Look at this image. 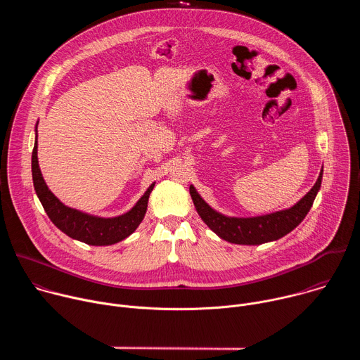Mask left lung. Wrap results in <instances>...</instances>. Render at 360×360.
<instances>
[{"label": "left lung", "instance_id": "1", "mask_svg": "<svg viewBox=\"0 0 360 360\" xmlns=\"http://www.w3.org/2000/svg\"><path fill=\"white\" fill-rule=\"evenodd\" d=\"M322 175L323 167L312 189L300 200H297L293 207L252 218L226 217L215 211L202 199V196L198 193L193 185L189 186V193L192 196L193 205L200 219L221 239H225L236 245H261L281 239L282 236L293 231L304 219L307 212L311 211L314 200L321 189Z\"/></svg>", "mask_w": 360, "mask_h": 360}]
</instances>
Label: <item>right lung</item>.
Listing matches in <instances>:
<instances>
[{
    "instance_id": "obj_1",
    "label": "right lung",
    "mask_w": 360,
    "mask_h": 360,
    "mask_svg": "<svg viewBox=\"0 0 360 360\" xmlns=\"http://www.w3.org/2000/svg\"><path fill=\"white\" fill-rule=\"evenodd\" d=\"M37 150H38V132L35 127V143H34L32 160H31L34 189L37 192L39 202L42 203L48 218L53 221V224L60 231H63L65 235H68L75 240H79L92 246L114 245L135 232V229L139 226V224L142 222L146 214L148 199L153 186H155V182L149 185L145 193L139 198V200L128 212L114 218H101V217L89 215L67 207V205H64L53 192L49 191L38 165Z\"/></svg>"
}]
</instances>
